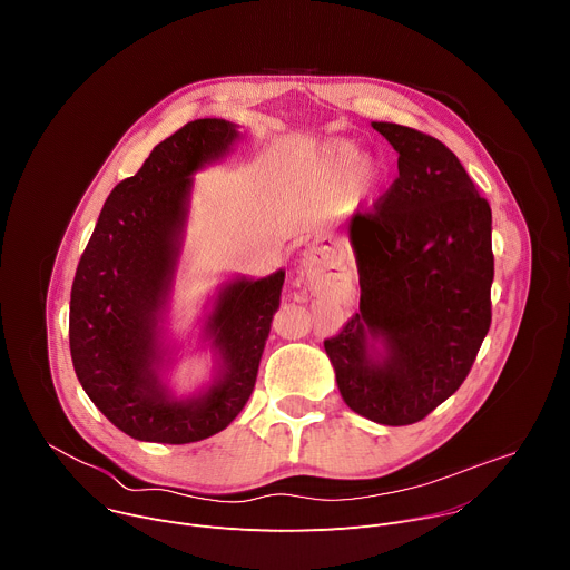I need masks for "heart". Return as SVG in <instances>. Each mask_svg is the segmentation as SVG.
Wrapping results in <instances>:
<instances>
[{
	"label": "heart",
	"instance_id": "heart-1",
	"mask_svg": "<svg viewBox=\"0 0 570 570\" xmlns=\"http://www.w3.org/2000/svg\"><path fill=\"white\" fill-rule=\"evenodd\" d=\"M327 169L332 178L338 183H345L352 176H354V183L363 189H370L376 183V171L367 165V161H361L358 148L350 141H338L330 148Z\"/></svg>",
	"mask_w": 570,
	"mask_h": 570
}]
</instances>
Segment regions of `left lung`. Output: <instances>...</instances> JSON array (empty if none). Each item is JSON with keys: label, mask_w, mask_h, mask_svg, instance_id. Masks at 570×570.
<instances>
[{"label": "left lung", "mask_w": 570, "mask_h": 570, "mask_svg": "<svg viewBox=\"0 0 570 570\" xmlns=\"http://www.w3.org/2000/svg\"><path fill=\"white\" fill-rule=\"evenodd\" d=\"M399 153V176L350 238L361 311L324 341L350 409L376 424L431 415L466 379L492 324V207L435 137L374 121ZM367 337H383L374 362Z\"/></svg>", "instance_id": "obj_1"}]
</instances>
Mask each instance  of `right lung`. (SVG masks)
I'll return each instance as SVG.
<instances>
[{
    "label": "right lung",
    "mask_w": 570,
    "mask_h": 570,
    "mask_svg": "<svg viewBox=\"0 0 570 570\" xmlns=\"http://www.w3.org/2000/svg\"><path fill=\"white\" fill-rule=\"evenodd\" d=\"M223 119H196L159 141L108 196L80 255L69 302L76 376L126 435L187 444L223 431L248 403L284 273L229 284L209 317L220 379L203 396L171 401L153 370V320L167 291L185 223L189 176L236 139Z\"/></svg>",
    "instance_id": "obj_1"
}]
</instances>
